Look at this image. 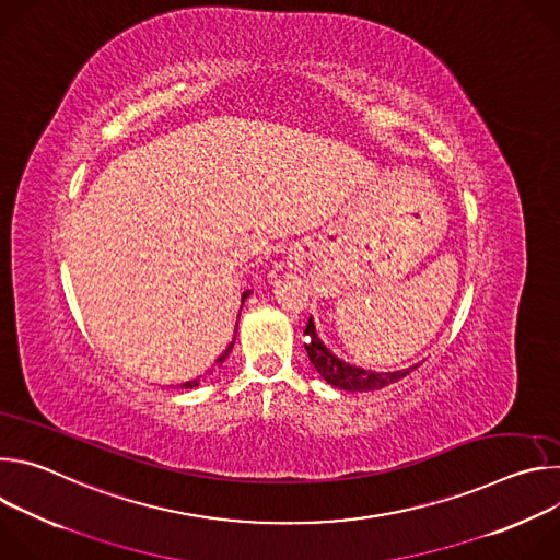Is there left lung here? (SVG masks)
<instances>
[{"mask_svg": "<svg viewBox=\"0 0 560 560\" xmlns=\"http://www.w3.org/2000/svg\"><path fill=\"white\" fill-rule=\"evenodd\" d=\"M303 335H307L305 350H307V357H310L312 365L316 368V372L322 374L330 385H335L339 389H346V392L381 389V387H385L389 383L401 381L404 376H408L412 370L419 368V365H412L408 370H396V372H372V370H363V368L350 365V363L341 361L339 357H335L324 346V341L316 337L312 318H307V326H305Z\"/></svg>", "mask_w": 560, "mask_h": 560, "instance_id": "left-lung-1", "label": "left lung"}]
</instances>
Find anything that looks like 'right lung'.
I'll return each mask as SVG.
<instances>
[{
  "instance_id": "obj_1",
  "label": "right lung",
  "mask_w": 560,
  "mask_h": 560,
  "mask_svg": "<svg viewBox=\"0 0 560 560\" xmlns=\"http://www.w3.org/2000/svg\"><path fill=\"white\" fill-rule=\"evenodd\" d=\"M248 294H250V292H244V296H242V303H244V301H246V299H248ZM236 324H238V318H236ZM232 343H234V341H232ZM232 343H230V346H228V348H225V352H223V354H221V357H219V359H217V365H221V363H223V361H225V357H228V354H230V350H232ZM208 374H212V370H210V372H208ZM208 374H203V378H206V376H208ZM199 383H201V378H195V381H186V383H184V385H182V387H197V385H199Z\"/></svg>"
}]
</instances>
